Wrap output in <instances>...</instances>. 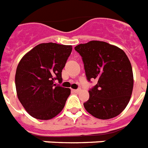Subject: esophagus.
<instances>
[{"instance_id":"34e87169","label":"esophagus","mask_w":148,"mask_h":148,"mask_svg":"<svg viewBox=\"0 0 148 148\" xmlns=\"http://www.w3.org/2000/svg\"><path fill=\"white\" fill-rule=\"evenodd\" d=\"M72 91L74 92H78L81 91V89H80V88H77V89H72Z\"/></svg>"}]
</instances>
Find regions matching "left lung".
Listing matches in <instances>:
<instances>
[{"label":"left lung","mask_w":148,"mask_h":148,"mask_svg":"<svg viewBox=\"0 0 148 148\" xmlns=\"http://www.w3.org/2000/svg\"><path fill=\"white\" fill-rule=\"evenodd\" d=\"M82 56L88 82L97 80L84 103L88 113L99 119L121 114L130 102L133 74L129 58L123 50L104 41L91 40L74 48Z\"/></svg>","instance_id":"obj_1"}]
</instances>
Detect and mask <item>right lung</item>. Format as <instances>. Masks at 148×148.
<instances>
[{"mask_svg": "<svg viewBox=\"0 0 148 148\" xmlns=\"http://www.w3.org/2000/svg\"><path fill=\"white\" fill-rule=\"evenodd\" d=\"M72 51L71 45L42 43L22 58L16 69V88L19 101L29 115L49 120L61 112L71 89L62 82V70Z\"/></svg>", "mask_w": 148, "mask_h": 148, "instance_id": "1", "label": "right lung"}]
</instances>
